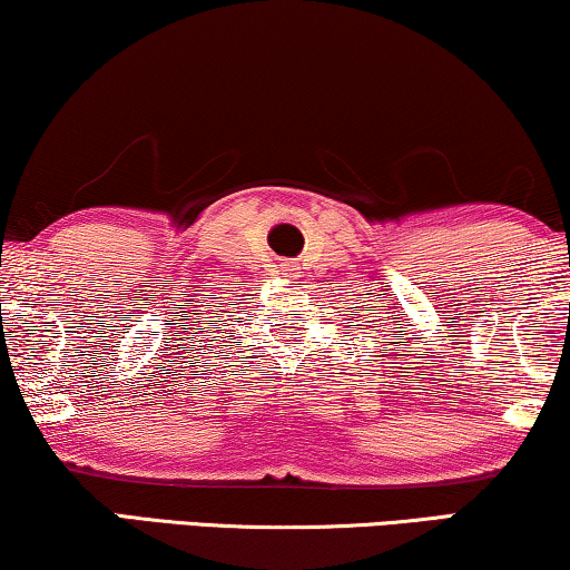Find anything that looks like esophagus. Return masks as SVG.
<instances>
[{
    "instance_id": "obj_1",
    "label": "esophagus",
    "mask_w": 570,
    "mask_h": 570,
    "mask_svg": "<svg viewBox=\"0 0 570 570\" xmlns=\"http://www.w3.org/2000/svg\"><path fill=\"white\" fill-rule=\"evenodd\" d=\"M283 269H285V275H291V272L298 269V267H295V264H283Z\"/></svg>"
}]
</instances>
